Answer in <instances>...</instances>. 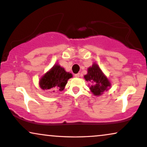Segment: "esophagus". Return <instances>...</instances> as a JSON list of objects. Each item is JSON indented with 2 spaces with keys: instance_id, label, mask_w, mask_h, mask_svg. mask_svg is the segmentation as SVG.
<instances>
[{
  "instance_id": "34e87169",
  "label": "esophagus",
  "mask_w": 147,
  "mask_h": 147,
  "mask_svg": "<svg viewBox=\"0 0 147 147\" xmlns=\"http://www.w3.org/2000/svg\"><path fill=\"white\" fill-rule=\"evenodd\" d=\"M80 74L79 73L76 74H75V75H74V76H75L76 78H80Z\"/></svg>"
}]
</instances>
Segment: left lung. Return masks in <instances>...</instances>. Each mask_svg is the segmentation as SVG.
<instances>
[{
    "label": "left lung",
    "instance_id": "1",
    "mask_svg": "<svg viewBox=\"0 0 147 147\" xmlns=\"http://www.w3.org/2000/svg\"><path fill=\"white\" fill-rule=\"evenodd\" d=\"M84 78L86 81L92 84L90 88L95 96L101 95L110 86L107 78L104 76L97 64L94 63L92 67L88 68V74L84 76Z\"/></svg>",
    "mask_w": 147,
    "mask_h": 147
}]
</instances>
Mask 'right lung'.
I'll list each match as a JSON object with an SVG mask.
<instances>
[{
    "instance_id": "1",
    "label": "right lung",
    "mask_w": 147,
    "mask_h": 147,
    "mask_svg": "<svg viewBox=\"0 0 147 147\" xmlns=\"http://www.w3.org/2000/svg\"><path fill=\"white\" fill-rule=\"evenodd\" d=\"M71 77V74L66 72L63 67L56 64L40 80L39 86L43 90L52 92L62 91L67 80Z\"/></svg>"
}]
</instances>
